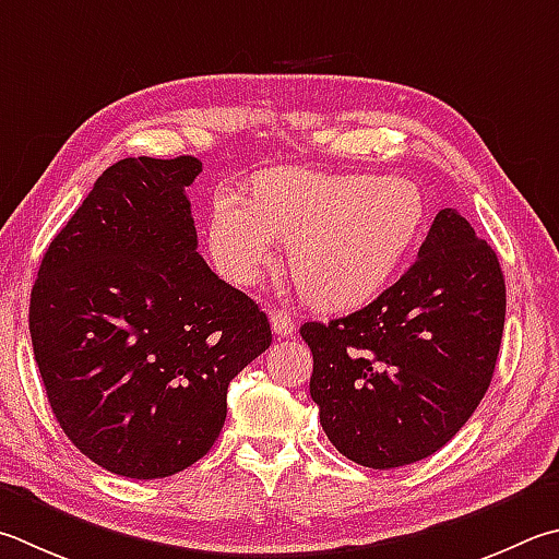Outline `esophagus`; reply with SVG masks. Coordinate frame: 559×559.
<instances>
[{
    "label": "esophagus",
    "mask_w": 559,
    "mask_h": 559,
    "mask_svg": "<svg viewBox=\"0 0 559 559\" xmlns=\"http://www.w3.org/2000/svg\"><path fill=\"white\" fill-rule=\"evenodd\" d=\"M269 318H271V328H273V332H276V337H293V332H296V324H293L290 312L271 310Z\"/></svg>",
    "instance_id": "1"
}]
</instances>
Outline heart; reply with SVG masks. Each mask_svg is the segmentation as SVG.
I'll list each match as a JSON object with an SVG mask.
<instances>
[{"instance_id":"1","label":"heart","mask_w":559,"mask_h":559,"mask_svg":"<svg viewBox=\"0 0 559 559\" xmlns=\"http://www.w3.org/2000/svg\"><path fill=\"white\" fill-rule=\"evenodd\" d=\"M425 202L405 178L324 176L300 168L261 174L251 200L215 198L207 219L212 263L253 286L293 247L290 269L312 306L347 310L389 283L418 237Z\"/></svg>"}]
</instances>
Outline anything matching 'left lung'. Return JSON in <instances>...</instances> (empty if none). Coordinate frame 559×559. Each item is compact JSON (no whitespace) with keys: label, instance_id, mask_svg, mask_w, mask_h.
<instances>
[{"label":"left lung","instance_id":"left-lung-1","mask_svg":"<svg viewBox=\"0 0 559 559\" xmlns=\"http://www.w3.org/2000/svg\"><path fill=\"white\" fill-rule=\"evenodd\" d=\"M503 320L496 251L460 212L440 210L418 259L377 300L300 328L324 435L371 469L438 452L489 389Z\"/></svg>","mask_w":559,"mask_h":559}]
</instances>
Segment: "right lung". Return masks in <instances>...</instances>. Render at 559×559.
<instances>
[{
	"mask_svg": "<svg viewBox=\"0 0 559 559\" xmlns=\"http://www.w3.org/2000/svg\"><path fill=\"white\" fill-rule=\"evenodd\" d=\"M195 156L124 158L40 261L28 330L56 420L107 472L164 479L219 438L227 385L271 324L198 253Z\"/></svg>",
	"mask_w": 559,
	"mask_h": 559,
	"instance_id": "right-lung-1",
	"label": "right lung"
}]
</instances>
